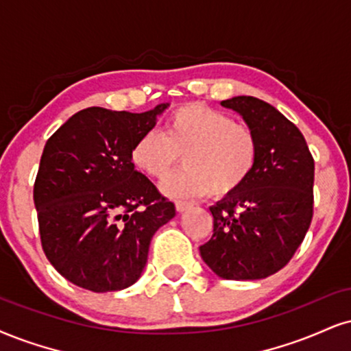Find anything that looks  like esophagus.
I'll return each instance as SVG.
<instances>
[{
    "label": "esophagus",
    "mask_w": 351,
    "mask_h": 351,
    "mask_svg": "<svg viewBox=\"0 0 351 351\" xmlns=\"http://www.w3.org/2000/svg\"><path fill=\"white\" fill-rule=\"evenodd\" d=\"M189 208H192V203L190 202H176V210L179 211V213H184V211H187Z\"/></svg>",
    "instance_id": "obj_1"
}]
</instances>
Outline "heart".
Here are the masks:
<instances>
[{
  "label": "heart",
  "mask_w": 351,
  "mask_h": 351,
  "mask_svg": "<svg viewBox=\"0 0 351 351\" xmlns=\"http://www.w3.org/2000/svg\"><path fill=\"white\" fill-rule=\"evenodd\" d=\"M182 155L186 167L164 180L169 197L213 198L234 195L258 161V138L247 123L200 102L177 107L164 122L162 135L148 132L135 141L132 162L151 179H164Z\"/></svg>",
  "instance_id": "b5f03b06"
}]
</instances>
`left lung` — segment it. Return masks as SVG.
I'll return each instance as SVG.
<instances>
[{
	"label": "left lung",
	"instance_id": "left-lung-1",
	"mask_svg": "<svg viewBox=\"0 0 351 351\" xmlns=\"http://www.w3.org/2000/svg\"><path fill=\"white\" fill-rule=\"evenodd\" d=\"M258 138V161L234 195L210 206L213 236L202 258L226 280H261L291 261L314 213V158L295 123L252 96L221 102Z\"/></svg>",
	"mask_w": 351,
	"mask_h": 351
}]
</instances>
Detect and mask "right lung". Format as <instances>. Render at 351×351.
<instances>
[{
	"instance_id": "right-lung-1",
	"label": "right lung",
	"mask_w": 351,
	"mask_h": 351,
	"mask_svg": "<svg viewBox=\"0 0 351 351\" xmlns=\"http://www.w3.org/2000/svg\"><path fill=\"white\" fill-rule=\"evenodd\" d=\"M167 106L143 114L89 107L47 140L34 184L42 249L76 287L106 293L135 283L154 232L176 216L130 156Z\"/></svg>"
}]
</instances>
